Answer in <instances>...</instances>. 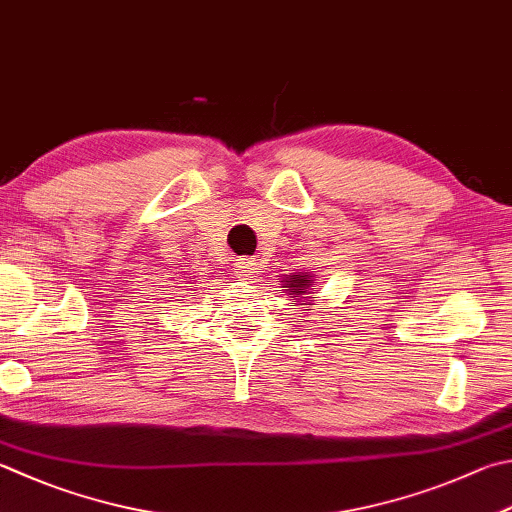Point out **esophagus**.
Wrapping results in <instances>:
<instances>
[{"label":"esophagus","mask_w":512,"mask_h":512,"mask_svg":"<svg viewBox=\"0 0 512 512\" xmlns=\"http://www.w3.org/2000/svg\"><path fill=\"white\" fill-rule=\"evenodd\" d=\"M258 272V263L254 258H240L236 263V276L243 278V281H254Z\"/></svg>","instance_id":"obj_1"}]
</instances>
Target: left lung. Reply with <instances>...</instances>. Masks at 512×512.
<instances>
[{"mask_svg":"<svg viewBox=\"0 0 512 512\" xmlns=\"http://www.w3.org/2000/svg\"><path fill=\"white\" fill-rule=\"evenodd\" d=\"M287 285H289V287H294V294H298V289H301V287H305V289H307V278H305V276L289 278Z\"/></svg>","mask_w":512,"mask_h":512,"instance_id":"8db88e82","label":"left lung"}]
</instances>
